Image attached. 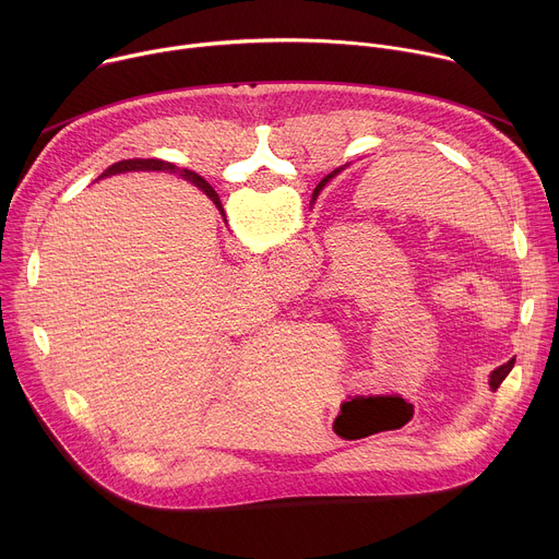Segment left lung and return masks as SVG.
<instances>
[{"label": "left lung", "mask_w": 559, "mask_h": 559, "mask_svg": "<svg viewBox=\"0 0 559 559\" xmlns=\"http://www.w3.org/2000/svg\"><path fill=\"white\" fill-rule=\"evenodd\" d=\"M210 199H214V192H210ZM513 365H515V360H509L507 365H502V367H498L493 373H491V389H498L500 384H502V380L509 376V371L513 369Z\"/></svg>", "instance_id": "obj_1"}]
</instances>
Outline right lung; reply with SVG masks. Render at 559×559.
Wrapping results in <instances>:
<instances>
[{"mask_svg": "<svg viewBox=\"0 0 559 559\" xmlns=\"http://www.w3.org/2000/svg\"><path fill=\"white\" fill-rule=\"evenodd\" d=\"M136 170H154V173H175L177 168L168 162H162V158H128V162H119V164H112L108 170H104L102 177H110V175H121V173H136ZM183 177L188 181H192L194 186H199L207 197L210 192H214L205 179H201L197 173H190V170H183ZM323 186V183H321ZM214 203L221 207V201L216 199L214 194Z\"/></svg>", "mask_w": 559, "mask_h": 559, "instance_id": "right-lung-1", "label": "right lung"}]
</instances>
